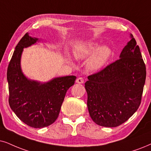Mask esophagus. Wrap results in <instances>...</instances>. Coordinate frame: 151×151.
Instances as JSON below:
<instances>
[{
    "label": "esophagus",
    "instance_id": "1",
    "mask_svg": "<svg viewBox=\"0 0 151 151\" xmlns=\"http://www.w3.org/2000/svg\"><path fill=\"white\" fill-rule=\"evenodd\" d=\"M83 81H84V80H83V79L82 77L77 78V80H76V82L78 83H83Z\"/></svg>",
    "mask_w": 151,
    "mask_h": 151
}]
</instances>
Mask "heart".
<instances>
[{
    "label": "heart",
    "mask_w": 151,
    "mask_h": 151,
    "mask_svg": "<svg viewBox=\"0 0 151 151\" xmlns=\"http://www.w3.org/2000/svg\"><path fill=\"white\" fill-rule=\"evenodd\" d=\"M74 56L79 60L91 58L87 63L88 69L97 72L105 65L111 56V50L107 47H100L97 43H83L76 46Z\"/></svg>",
    "instance_id": "1"
}]
</instances>
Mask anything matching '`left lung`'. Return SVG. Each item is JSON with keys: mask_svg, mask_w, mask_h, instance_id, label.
Here are the masks:
<instances>
[{"mask_svg": "<svg viewBox=\"0 0 151 151\" xmlns=\"http://www.w3.org/2000/svg\"><path fill=\"white\" fill-rule=\"evenodd\" d=\"M131 40L119 59L88 77L85 88L89 114L95 123L115 127L127 121L141 104L146 65L137 42Z\"/></svg>", "mask_w": 151, "mask_h": 151, "instance_id": "8db88e82", "label": "left lung"}]
</instances>
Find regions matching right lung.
<instances>
[{
  "label": "right lung",
  "mask_w": 151,
  "mask_h": 151,
  "mask_svg": "<svg viewBox=\"0 0 151 151\" xmlns=\"http://www.w3.org/2000/svg\"><path fill=\"white\" fill-rule=\"evenodd\" d=\"M40 41L26 33L15 47L7 72L9 104L17 117L34 128L47 127L56 121L67 91L77 77L65 76L41 83L28 79L21 68L24 48Z\"/></svg>",
  "instance_id": "1"
}]
</instances>
